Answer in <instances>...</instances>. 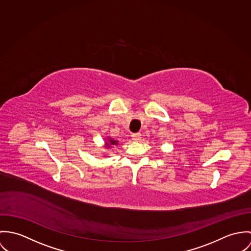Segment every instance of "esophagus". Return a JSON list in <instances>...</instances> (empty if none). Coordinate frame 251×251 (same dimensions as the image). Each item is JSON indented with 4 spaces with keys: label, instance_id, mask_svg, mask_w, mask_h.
<instances>
[{
    "label": "esophagus",
    "instance_id": "obj_1",
    "mask_svg": "<svg viewBox=\"0 0 251 251\" xmlns=\"http://www.w3.org/2000/svg\"><path fill=\"white\" fill-rule=\"evenodd\" d=\"M140 133H134L132 135V139H134L135 141H139L140 140Z\"/></svg>",
    "mask_w": 251,
    "mask_h": 251
}]
</instances>
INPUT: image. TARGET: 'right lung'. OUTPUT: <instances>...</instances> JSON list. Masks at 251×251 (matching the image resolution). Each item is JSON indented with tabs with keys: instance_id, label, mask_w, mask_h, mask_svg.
Returning a JSON list of instances; mask_svg holds the SVG:
<instances>
[{
	"instance_id": "obj_1",
	"label": "right lung",
	"mask_w": 251,
	"mask_h": 251,
	"mask_svg": "<svg viewBox=\"0 0 251 251\" xmlns=\"http://www.w3.org/2000/svg\"><path fill=\"white\" fill-rule=\"evenodd\" d=\"M118 144H119L118 140H116V139H113L111 137L105 138V145H104V147H106L107 149L111 148L112 146H117Z\"/></svg>"
}]
</instances>
